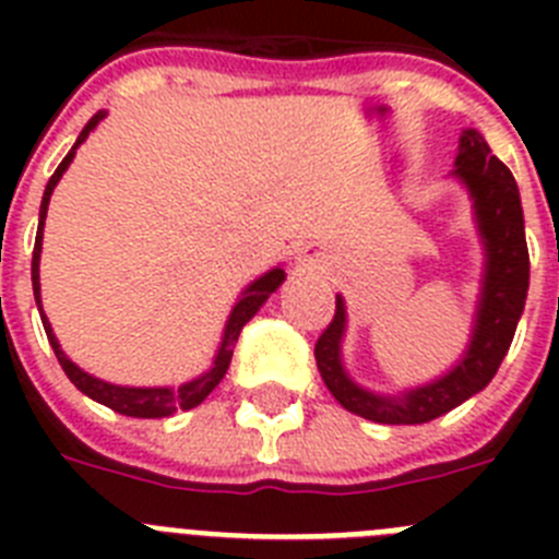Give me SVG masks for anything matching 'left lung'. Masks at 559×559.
<instances>
[{
  "label": "left lung",
  "instance_id": "1",
  "mask_svg": "<svg viewBox=\"0 0 559 559\" xmlns=\"http://www.w3.org/2000/svg\"><path fill=\"white\" fill-rule=\"evenodd\" d=\"M453 176L471 192L484 257H487L476 324H473L471 344L456 367L426 386L408 389L394 397L360 389L341 364V338L347 328V308H344L341 296H335L333 322L316 341V364H319V372H322L330 394L347 412L372 419V423H383V426L431 423L481 392L501 367L512 335H515L523 305H526L530 249H526V235H523L521 192H518L510 167L498 156H492L490 145L484 142L476 128H467L459 140Z\"/></svg>",
  "mask_w": 559,
  "mask_h": 559
}]
</instances>
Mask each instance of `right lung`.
<instances>
[{"label":"right lung","mask_w":559,"mask_h":559,"mask_svg":"<svg viewBox=\"0 0 559 559\" xmlns=\"http://www.w3.org/2000/svg\"><path fill=\"white\" fill-rule=\"evenodd\" d=\"M103 117H106V111H97L95 117L86 122V128L81 131V136H78V142L72 145V151L63 156V162L58 165V170L52 173V179L47 181V190H44V199H41V212H38L36 249H33V294H36V305H38V313H41V324H44V330H47L49 344H52V349H56L58 364H61V369L67 372V378L72 380V383H75V386L81 389L86 397L97 400V403L114 408L117 414H126V417H142V419L173 417L176 412H187V408L201 406V403L206 400V394L218 386L221 380H224L226 369H229L231 353H235L237 335H240V330H243V324L249 322L251 316L263 308L265 299H269V296L274 294L280 285H283L285 271L283 269H271L269 274H263L260 280H254V283H251L249 288L240 294V299H237L235 308H231V313H229V322H226V328H224V338H221L218 355H215V360H212V369H210V372L199 374L195 380H190V383H181V386H114V383H106V380L95 378V374H88V372H83L81 367H75V364H72V360L63 355L61 344H58L56 333H52V328H49V322H47V316H44V310H41V283H38V260H41L44 218H47L49 195H52L56 185L61 181L63 173H67L69 162L75 159L78 147L86 142L88 131H95V126L103 120Z\"/></svg>","instance_id":"1"}]
</instances>
